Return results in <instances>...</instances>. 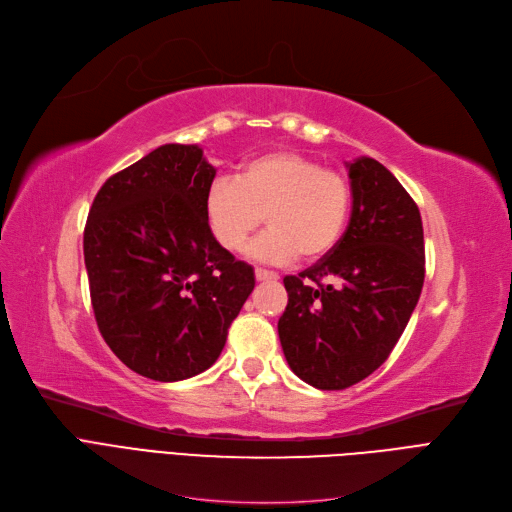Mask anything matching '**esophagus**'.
<instances>
[{
	"label": "esophagus",
	"mask_w": 512,
	"mask_h": 512,
	"mask_svg": "<svg viewBox=\"0 0 512 512\" xmlns=\"http://www.w3.org/2000/svg\"><path fill=\"white\" fill-rule=\"evenodd\" d=\"M256 279L258 281H277L279 275L275 271H267V269H256Z\"/></svg>",
	"instance_id": "34e87169"
}]
</instances>
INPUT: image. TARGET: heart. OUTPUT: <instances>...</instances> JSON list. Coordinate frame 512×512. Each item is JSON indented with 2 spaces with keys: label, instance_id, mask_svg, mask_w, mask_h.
<instances>
[{
  "label": "heart",
  "instance_id": "b5f03b06",
  "mask_svg": "<svg viewBox=\"0 0 512 512\" xmlns=\"http://www.w3.org/2000/svg\"><path fill=\"white\" fill-rule=\"evenodd\" d=\"M349 214L345 175L292 150L252 158L235 180L220 178L205 195L209 231L228 252H241L264 218L271 228L250 250L264 262L326 256L341 241Z\"/></svg>",
  "mask_w": 512,
  "mask_h": 512
}]
</instances>
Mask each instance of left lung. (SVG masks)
Returning <instances> with one entry per match:
<instances>
[{
    "mask_svg": "<svg viewBox=\"0 0 512 512\" xmlns=\"http://www.w3.org/2000/svg\"><path fill=\"white\" fill-rule=\"evenodd\" d=\"M351 218L334 250L284 277L277 332L296 377L345 390L387 360L426 275L424 226L407 190L375 158L347 163Z\"/></svg>",
    "mask_w": 512,
    "mask_h": 512,
    "instance_id": "left-lung-1",
    "label": "left lung"
}]
</instances>
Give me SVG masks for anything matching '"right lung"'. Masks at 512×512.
I'll use <instances>...</instances> for the list:
<instances>
[{"label": "right lung", "instance_id": "add662e5", "mask_svg": "<svg viewBox=\"0 0 512 512\" xmlns=\"http://www.w3.org/2000/svg\"><path fill=\"white\" fill-rule=\"evenodd\" d=\"M216 178L199 146L165 144L105 180L84 226L101 337L137 375L195 377L222 354L254 290V269L209 231Z\"/></svg>", "mask_w": 512, "mask_h": 512}]
</instances>
